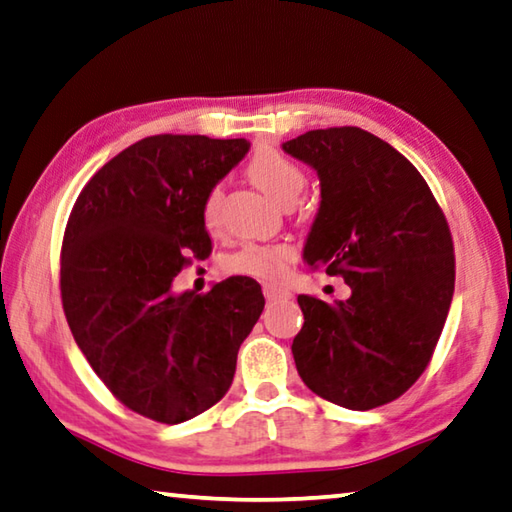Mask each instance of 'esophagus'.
Here are the masks:
<instances>
[{
  "instance_id": "obj_1",
  "label": "esophagus",
  "mask_w": 512,
  "mask_h": 512,
  "mask_svg": "<svg viewBox=\"0 0 512 512\" xmlns=\"http://www.w3.org/2000/svg\"><path fill=\"white\" fill-rule=\"evenodd\" d=\"M264 295H266L268 302H282V300H291V297H293V293L288 291V288L277 286V284H266Z\"/></svg>"
}]
</instances>
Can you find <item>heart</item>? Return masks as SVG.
<instances>
[{
    "label": "heart",
    "mask_w": 512,
    "mask_h": 512,
    "mask_svg": "<svg viewBox=\"0 0 512 512\" xmlns=\"http://www.w3.org/2000/svg\"><path fill=\"white\" fill-rule=\"evenodd\" d=\"M248 176L259 190L282 206L293 203L304 190L306 176L302 167L277 150H257L248 163ZM221 188H212L203 199V221L212 230L219 226ZM295 250L288 244H248L230 259L232 271L259 277V280H280L286 266L293 262Z\"/></svg>",
    "instance_id": "b5f03b06"
}]
</instances>
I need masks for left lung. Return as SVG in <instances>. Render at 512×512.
<instances>
[{
    "label": "left lung",
    "instance_id": "1",
    "mask_svg": "<svg viewBox=\"0 0 512 512\" xmlns=\"http://www.w3.org/2000/svg\"><path fill=\"white\" fill-rule=\"evenodd\" d=\"M282 150L320 179L304 262L351 291L297 297V374L331 403L374 410L416 383L439 342L454 293L448 221L416 167L365 129H313Z\"/></svg>",
    "mask_w": 512,
    "mask_h": 512
}]
</instances>
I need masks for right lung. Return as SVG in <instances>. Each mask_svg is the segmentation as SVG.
<instances>
[{
  "instance_id": "1",
  "label": "right lung",
  "mask_w": 512,
  "mask_h": 512,
  "mask_svg": "<svg viewBox=\"0 0 512 512\" xmlns=\"http://www.w3.org/2000/svg\"><path fill=\"white\" fill-rule=\"evenodd\" d=\"M250 150L246 138H143L94 174L71 210L60 291L73 340L120 403L190 421L221 401L264 311L253 277L206 295L172 284L210 253L203 199Z\"/></svg>"
}]
</instances>
